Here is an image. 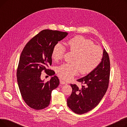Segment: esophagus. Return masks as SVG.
Returning <instances> with one entry per match:
<instances>
[{"label":"esophagus","mask_w":127,"mask_h":127,"mask_svg":"<svg viewBox=\"0 0 127 127\" xmlns=\"http://www.w3.org/2000/svg\"><path fill=\"white\" fill-rule=\"evenodd\" d=\"M60 83H61V84H66V83L65 82V81H63V80H62V79H60Z\"/></svg>","instance_id":"34e87169"}]
</instances>
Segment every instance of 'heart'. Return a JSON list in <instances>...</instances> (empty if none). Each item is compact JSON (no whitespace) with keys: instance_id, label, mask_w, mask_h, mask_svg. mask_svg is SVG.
Returning <instances> with one entry per match:
<instances>
[{"instance_id":"1","label":"heart","mask_w":127,"mask_h":127,"mask_svg":"<svg viewBox=\"0 0 127 127\" xmlns=\"http://www.w3.org/2000/svg\"><path fill=\"white\" fill-rule=\"evenodd\" d=\"M67 44L70 51L76 55L73 64H63L57 67V73L60 78L68 80L79 71L83 75L90 74L101 63L103 51L91 40L82 36H76L69 39ZM65 52V47L61 43H57L53 48L52 58L55 61L61 60Z\"/></svg>"}]
</instances>
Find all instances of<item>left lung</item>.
<instances>
[{
  "instance_id": "1",
  "label": "left lung",
  "mask_w": 127,
  "mask_h": 127,
  "mask_svg": "<svg viewBox=\"0 0 127 127\" xmlns=\"http://www.w3.org/2000/svg\"><path fill=\"white\" fill-rule=\"evenodd\" d=\"M110 63L108 53L104 49L102 61L98 67L77 81L83 84L79 88L70 84L71 95L67 98L68 107L76 114H82L95 108L105 95L109 83Z\"/></svg>"
}]
</instances>
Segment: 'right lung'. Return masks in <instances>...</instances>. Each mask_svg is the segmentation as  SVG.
Masks as SVG:
<instances>
[{
	"mask_svg": "<svg viewBox=\"0 0 127 127\" xmlns=\"http://www.w3.org/2000/svg\"><path fill=\"white\" fill-rule=\"evenodd\" d=\"M67 34L57 30H42L30 40L22 52L17 70L18 85L24 101L33 109L47 107L52 91L59 85L56 76L45 82L41 79V72L45 70L49 76L55 74L54 71L47 69L52 64V50Z\"/></svg>",
	"mask_w": 127,
	"mask_h": 127,
	"instance_id": "add662e5",
	"label": "right lung"
}]
</instances>
